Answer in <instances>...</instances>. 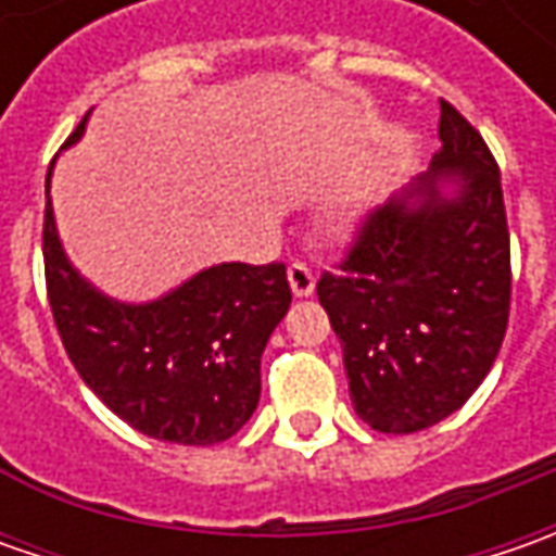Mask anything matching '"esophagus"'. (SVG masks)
<instances>
[{
    "label": "esophagus",
    "instance_id": "esophagus-1",
    "mask_svg": "<svg viewBox=\"0 0 556 556\" xmlns=\"http://www.w3.org/2000/svg\"><path fill=\"white\" fill-rule=\"evenodd\" d=\"M288 278H290V288H293L296 296H309L312 290H315V271H312L309 263H303V260L290 263Z\"/></svg>",
    "mask_w": 556,
    "mask_h": 556
}]
</instances>
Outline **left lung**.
<instances>
[{"instance_id":"1","label":"left lung","mask_w":556,"mask_h":556,"mask_svg":"<svg viewBox=\"0 0 556 556\" xmlns=\"http://www.w3.org/2000/svg\"><path fill=\"white\" fill-rule=\"evenodd\" d=\"M439 151L405 198L368 213L318 303L343 346L355 415L417 433L458 412L502 350L510 231L502 173L482 136L439 98ZM452 178L455 199L438 185Z\"/></svg>"}]
</instances>
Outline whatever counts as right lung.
I'll list each match as a JSON object with an SVG mask.
<instances>
[{
    "label": "right lung",
    "mask_w": 556,
    "mask_h": 556,
    "mask_svg": "<svg viewBox=\"0 0 556 556\" xmlns=\"http://www.w3.org/2000/svg\"><path fill=\"white\" fill-rule=\"evenodd\" d=\"M86 117L64 144L83 136ZM42 260L64 350L86 387L129 427L161 442L216 445L256 412L260 358L290 306L285 263H223L157 303L126 306L67 263L52 203L42 216Z\"/></svg>",
    "instance_id": "1"
}]
</instances>
